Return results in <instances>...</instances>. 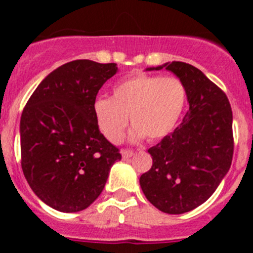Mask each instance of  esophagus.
Segmentation results:
<instances>
[{"instance_id": "obj_1", "label": "esophagus", "mask_w": 253, "mask_h": 253, "mask_svg": "<svg viewBox=\"0 0 253 253\" xmlns=\"http://www.w3.org/2000/svg\"><path fill=\"white\" fill-rule=\"evenodd\" d=\"M133 154H134V152L131 151V149H123L122 151L123 158H130Z\"/></svg>"}]
</instances>
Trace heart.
<instances>
[{"instance_id": "heart-1", "label": "heart", "mask_w": 253, "mask_h": 253, "mask_svg": "<svg viewBox=\"0 0 253 253\" xmlns=\"http://www.w3.org/2000/svg\"><path fill=\"white\" fill-rule=\"evenodd\" d=\"M186 95V86L176 76L137 75L115 84L111 99L96 100L93 114L100 130L110 143L122 142L128 116L134 126V138L146 137L154 142L175 128Z\"/></svg>"}]
</instances>
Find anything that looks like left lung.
I'll list each match as a JSON object with an SVG mask.
<instances>
[{
	"mask_svg": "<svg viewBox=\"0 0 253 253\" xmlns=\"http://www.w3.org/2000/svg\"><path fill=\"white\" fill-rule=\"evenodd\" d=\"M163 67L182 80L190 107L177 128L148 149L153 165L139 182L157 209L182 214L207 202L227 175L234 149L233 116L227 95L200 69L184 62L156 69Z\"/></svg>",
	"mask_w": 253,
	"mask_h": 253,
	"instance_id": "8db88e82",
	"label": "left lung"
}]
</instances>
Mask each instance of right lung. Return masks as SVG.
Returning a JSON list of instances; mask_svg holds the SVG:
<instances>
[{
  "instance_id": "right-lung-1",
  "label": "right lung",
  "mask_w": 253,
  "mask_h": 253,
  "mask_svg": "<svg viewBox=\"0 0 253 253\" xmlns=\"http://www.w3.org/2000/svg\"><path fill=\"white\" fill-rule=\"evenodd\" d=\"M115 63L78 59L46 76L20 120L21 167L38 198L63 213L90 207L104 190L119 148L100 131L93 104Z\"/></svg>"
}]
</instances>
